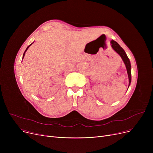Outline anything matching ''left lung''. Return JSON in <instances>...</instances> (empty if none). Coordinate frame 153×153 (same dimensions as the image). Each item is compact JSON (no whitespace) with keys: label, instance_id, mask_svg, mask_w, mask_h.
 <instances>
[{"label":"left lung","instance_id":"8db88e82","mask_svg":"<svg viewBox=\"0 0 153 153\" xmlns=\"http://www.w3.org/2000/svg\"><path fill=\"white\" fill-rule=\"evenodd\" d=\"M111 47L113 48V49L120 56L121 58H122L126 68V70H127V73L128 75V79H129V85L130 86V83H131V64H130V62L129 60V58H128L127 55L126 54V53L125 52V51L123 50V48L119 45V44L118 43H117L114 40H111Z\"/></svg>","mask_w":153,"mask_h":153}]
</instances>
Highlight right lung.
<instances>
[{"mask_svg": "<svg viewBox=\"0 0 153 153\" xmlns=\"http://www.w3.org/2000/svg\"><path fill=\"white\" fill-rule=\"evenodd\" d=\"M31 44H32V43H31ZM31 45H29V46H28V47H27V49H26V50H25V52H24V53H23V57H24V56H25V52H26V51H27V50H28V48H29V47H30V46H31Z\"/></svg>", "mask_w": 153, "mask_h": 153, "instance_id": "obj_1", "label": "right lung"}]
</instances>
